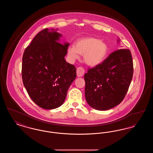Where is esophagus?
Returning <instances> with one entry per match:
<instances>
[{
    "instance_id": "1",
    "label": "esophagus",
    "mask_w": 153,
    "mask_h": 153,
    "mask_svg": "<svg viewBox=\"0 0 153 153\" xmlns=\"http://www.w3.org/2000/svg\"><path fill=\"white\" fill-rule=\"evenodd\" d=\"M85 73V70L82 67H79L77 69V77H80L83 76L84 74Z\"/></svg>"
}]
</instances>
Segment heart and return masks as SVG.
Listing matches in <instances>:
<instances>
[{
    "label": "heart",
    "instance_id": "1",
    "mask_svg": "<svg viewBox=\"0 0 153 153\" xmlns=\"http://www.w3.org/2000/svg\"><path fill=\"white\" fill-rule=\"evenodd\" d=\"M108 46L104 42L94 37L83 38L78 40L75 46L69 47L68 53L71 58L79 57V54L84 56V62L89 66L100 64L108 53Z\"/></svg>",
    "mask_w": 153,
    "mask_h": 153
}]
</instances>
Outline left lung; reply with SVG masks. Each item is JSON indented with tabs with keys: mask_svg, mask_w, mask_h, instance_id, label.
I'll return each mask as SVG.
<instances>
[{
	"mask_svg": "<svg viewBox=\"0 0 153 153\" xmlns=\"http://www.w3.org/2000/svg\"><path fill=\"white\" fill-rule=\"evenodd\" d=\"M133 69L131 51L124 49L112 52L102 64L89 69L84 75L88 104L99 111L119 104L131 84Z\"/></svg>",
	"mask_w": 153,
	"mask_h": 153,
	"instance_id": "left-lung-1",
	"label": "left lung"
}]
</instances>
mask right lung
<instances>
[{
	"instance_id": "1",
	"label": "right lung",
	"mask_w": 153,
	"mask_h": 153,
	"mask_svg": "<svg viewBox=\"0 0 153 153\" xmlns=\"http://www.w3.org/2000/svg\"><path fill=\"white\" fill-rule=\"evenodd\" d=\"M58 29H45L36 34L22 57L23 83L31 100L52 109L65 101L76 77V69L65 59L69 43L61 44Z\"/></svg>"
}]
</instances>
